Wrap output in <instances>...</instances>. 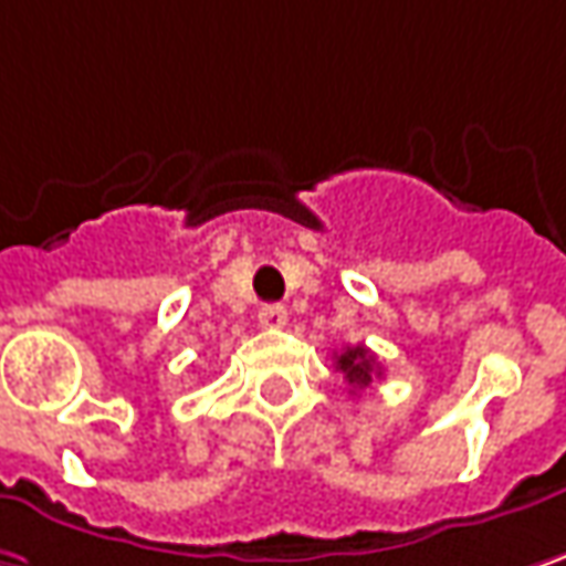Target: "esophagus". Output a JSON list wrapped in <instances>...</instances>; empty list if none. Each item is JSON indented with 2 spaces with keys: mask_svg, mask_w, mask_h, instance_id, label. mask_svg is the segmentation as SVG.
<instances>
[{
  "mask_svg": "<svg viewBox=\"0 0 566 566\" xmlns=\"http://www.w3.org/2000/svg\"><path fill=\"white\" fill-rule=\"evenodd\" d=\"M259 323L265 329H282L284 323H287V311H284L282 304H265V307H259Z\"/></svg>",
  "mask_w": 566,
  "mask_h": 566,
  "instance_id": "1",
  "label": "esophagus"
}]
</instances>
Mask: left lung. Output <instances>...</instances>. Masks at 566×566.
Here are the masks:
<instances>
[{
	"mask_svg": "<svg viewBox=\"0 0 566 566\" xmlns=\"http://www.w3.org/2000/svg\"><path fill=\"white\" fill-rule=\"evenodd\" d=\"M336 368H339V371H343V378L349 381L352 394H355V390H365L368 384L381 375L378 358L365 349V346H349V349L339 352V355H336Z\"/></svg>",
	"mask_w": 566,
	"mask_h": 566,
	"instance_id": "left-lung-1",
	"label": "left lung"
}]
</instances>
